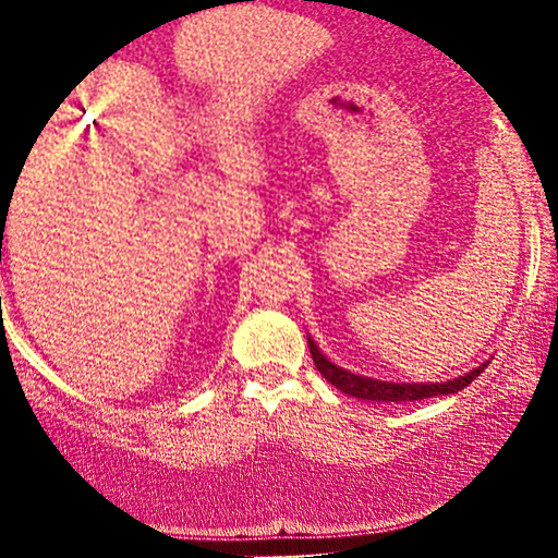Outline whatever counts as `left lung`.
Returning <instances> with one entry per match:
<instances>
[{"label": "left lung", "mask_w": 558, "mask_h": 558, "mask_svg": "<svg viewBox=\"0 0 558 558\" xmlns=\"http://www.w3.org/2000/svg\"><path fill=\"white\" fill-rule=\"evenodd\" d=\"M306 343H310V354L312 360H315V367L319 369V375H323L328 383H332L338 390H343V393L354 396V399H364V401L401 403V401L430 399V396L459 393V390L470 386V383L475 380L485 367H488V362H485L480 364V367L470 369V373L453 377V380H446V383H390V380H375V377H364L338 367L336 362H330L328 356L319 351V345L312 341V336H306Z\"/></svg>", "instance_id": "left-lung-1"}]
</instances>
